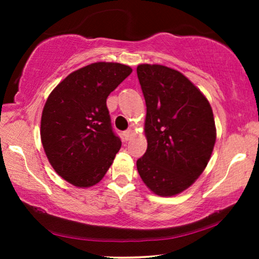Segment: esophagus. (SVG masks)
Masks as SVG:
<instances>
[{"label": "esophagus", "instance_id": "obj_1", "mask_svg": "<svg viewBox=\"0 0 259 259\" xmlns=\"http://www.w3.org/2000/svg\"><path fill=\"white\" fill-rule=\"evenodd\" d=\"M122 136H123V138H125L127 141H128L131 138L134 136V131L133 130H127V131H125V132H123Z\"/></svg>", "mask_w": 259, "mask_h": 259}]
</instances>
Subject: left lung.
<instances>
[{"label":"left lung","instance_id":"8db88e82","mask_svg":"<svg viewBox=\"0 0 259 259\" xmlns=\"http://www.w3.org/2000/svg\"><path fill=\"white\" fill-rule=\"evenodd\" d=\"M137 73L147 107V150L138 159V172L154 194L177 196L210 161L217 138L213 112L199 88L179 70L143 63Z\"/></svg>","mask_w":259,"mask_h":259}]
</instances>
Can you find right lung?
Masks as SVG:
<instances>
[{
    "instance_id": "add662e5",
    "label": "right lung",
    "mask_w": 259,
    "mask_h": 259,
    "mask_svg": "<svg viewBox=\"0 0 259 259\" xmlns=\"http://www.w3.org/2000/svg\"><path fill=\"white\" fill-rule=\"evenodd\" d=\"M131 73L122 63H91L66 76L46 101L42 146L54 171L75 187L97 185L121 147L106 100Z\"/></svg>"
}]
</instances>
